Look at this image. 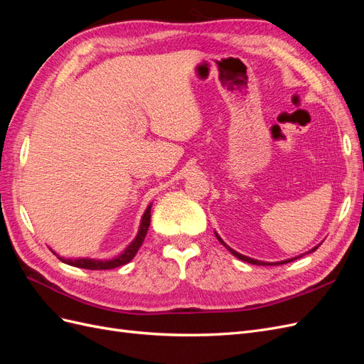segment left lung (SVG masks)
Instances as JSON below:
<instances>
[{
  "label": "left lung",
  "instance_id": "obj_1",
  "mask_svg": "<svg viewBox=\"0 0 364 364\" xmlns=\"http://www.w3.org/2000/svg\"><path fill=\"white\" fill-rule=\"evenodd\" d=\"M217 235V234H215ZM217 238H218V241L222 245H225L223 243V240L220 238L218 235H217ZM226 246V245H225ZM228 247V250L232 253L234 257H237L238 259H241V261H246V262H250V264H255V266H279V264H285V262H291V261H294V259H297V258H301V257H296V258H291V259H285V261H281V262H264V261H258V259H252V258H249V257H245V255H241V253H238V252H235L234 249H230L229 246H226ZM318 247V246H317ZM317 247H314V249H311L310 252H314Z\"/></svg>",
  "mask_w": 364,
  "mask_h": 364
}]
</instances>
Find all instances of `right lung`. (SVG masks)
I'll use <instances>...</instances> for the list:
<instances>
[{
    "label": "right lung",
    "instance_id": "add662e5",
    "mask_svg": "<svg viewBox=\"0 0 364 364\" xmlns=\"http://www.w3.org/2000/svg\"><path fill=\"white\" fill-rule=\"evenodd\" d=\"M150 208H151V205L146 209L144 215H142L141 226H139L136 238L132 241V243L127 246V249L123 253H121L119 257H117L114 259H107V261L106 259H90V258L65 259V258H60V257H59V259H62L65 264H70V266L87 269V270H109V269H115V267L123 266V264H127L129 261H132V258L136 255L138 249L141 247L142 241H144V238H146L147 229L150 226Z\"/></svg>",
    "mask_w": 364,
    "mask_h": 364
}]
</instances>
